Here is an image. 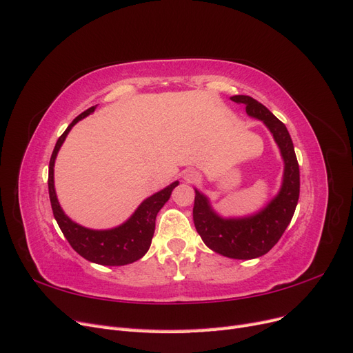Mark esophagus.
<instances>
[{
	"instance_id": "34e87169",
	"label": "esophagus",
	"mask_w": 353,
	"mask_h": 353,
	"mask_svg": "<svg viewBox=\"0 0 353 353\" xmlns=\"http://www.w3.org/2000/svg\"><path fill=\"white\" fill-rule=\"evenodd\" d=\"M199 179L200 176L196 170H185L184 172V181H187V183H197Z\"/></svg>"
}]
</instances>
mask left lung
Instances as JSON below:
<instances>
[{"label": "left lung", "mask_w": 353, "mask_h": 353, "mask_svg": "<svg viewBox=\"0 0 353 353\" xmlns=\"http://www.w3.org/2000/svg\"><path fill=\"white\" fill-rule=\"evenodd\" d=\"M234 103L244 104L245 113L262 121L274 137L284 162L280 191L259 212L241 218H223L213 210L209 199L197 188L193 219L208 248L231 259H254L268 253L290 223L301 191V175L292 137L285 125L249 95H232Z\"/></svg>", "instance_id": "obj_1"}]
</instances>
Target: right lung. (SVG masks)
Listing matches in <instances>:
<instances>
[{
	"label": "right lung",
	"instance_id": "right-lung-1",
	"mask_svg": "<svg viewBox=\"0 0 353 353\" xmlns=\"http://www.w3.org/2000/svg\"><path fill=\"white\" fill-rule=\"evenodd\" d=\"M95 108L97 105H92V108L81 113L77 119H73V122L68 126V130L57 140L48 166V193L52 215H54L61 232L65 234V237L73 248V250L90 262L105 266H121L141 259L147 250L150 249L157 213L169 200L170 194H172V190L179 184V181H174L172 184L157 191L153 196L147 197L135 209L130 218L114 228L92 230L82 227L79 223L72 221L66 215L65 210L61 209L56 194L54 163L59 150L63 143H65L72 128L81 119H83V117L94 113Z\"/></svg>",
	"mask_w": 353,
	"mask_h": 353
}]
</instances>
